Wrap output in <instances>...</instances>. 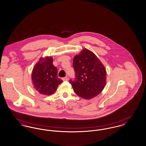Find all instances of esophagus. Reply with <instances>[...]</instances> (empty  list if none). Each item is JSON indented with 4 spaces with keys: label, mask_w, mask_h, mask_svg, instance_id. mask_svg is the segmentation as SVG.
<instances>
[{
    "label": "esophagus",
    "mask_w": 146,
    "mask_h": 146,
    "mask_svg": "<svg viewBox=\"0 0 146 146\" xmlns=\"http://www.w3.org/2000/svg\"><path fill=\"white\" fill-rule=\"evenodd\" d=\"M62 80L63 81H68V78L67 77H63L62 78Z\"/></svg>",
    "instance_id": "obj_1"
}]
</instances>
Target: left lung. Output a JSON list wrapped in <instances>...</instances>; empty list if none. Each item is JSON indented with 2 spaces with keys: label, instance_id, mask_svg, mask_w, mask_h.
I'll list each match as a JSON object with an SVG mask.
<instances>
[{
  "label": "left lung",
  "instance_id": "left-lung-1",
  "mask_svg": "<svg viewBox=\"0 0 146 146\" xmlns=\"http://www.w3.org/2000/svg\"><path fill=\"white\" fill-rule=\"evenodd\" d=\"M73 68L76 76L73 80H70L69 83L79 97L85 100L92 99L105 87L106 69L91 50L85 48L75 55Z\"/></svg>",
  "mask_w": 146,
  "mask_h": 146
}]
</instances>
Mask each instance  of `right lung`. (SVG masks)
Instances as JSON below:
<instances>
[{"mask_svg":"<svg viewBox=\"0 0 146 146\" xmlns=\"http://www.w3.org/2000/svg\"><path fill=\"white\" fill-rule=\"evenodd\" d=\"M53 61L50 56L40 58L32 70L31 77L34 88L43 95L53 94L62 82V79L58 77V70Z\"/></svg>","mask_w":146,"mask_h":146,"instance_id":"obj_1","label":"right lung"}]
</instances>
